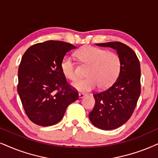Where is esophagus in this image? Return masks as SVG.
<instances>
[{
	"mask_svg": "<svg viewBox=\"0 0 158 158\" xmlns=\"http://www.w3.org/2000/svg\"><path fill=\"white\" fill-rule=\"evenodd\" d=\"M85 93H79V98H84L85 96Z\"/></svg>",
	"mask_w": 158,
	"mask_h": 158,
	"instance_id": "obj_1",
	"label": "esophagus"
}]
</instances>
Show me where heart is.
I'll return each mask as SVG.
<instances>
[{
  "label": "heart",
  "mask_w": 158,
  "mask_h": 158,
  "mask_svg": "<svg viewBox=\"0 0 158 158\" xmlns=\"http://www.w3.org/2000/svg\"><path fill=\"white\" fill-rule=\"evenodd\" d=\"M77 56L85 64L89 65L87 78L78 79L72 83L73 88L80 92H89L98 85L101 89L107 88L119 77L122 69L121 57L114 52L107 51L91 46H86L79 49ZM63 75L69 80L77 78V69L73 59L66 56L61 62Z\"/></svg>",
  "instance_id": "b5f03b06"
}]
</instances>
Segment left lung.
I'll use <instances>...</instances> for the list:
<instances>
[{"mask_svg": "<svg viewBox=\"0 0 158 158\" xmlns=\"http://www.w3.org/2000/svg\"><path fill=\"white\" fill-rule=\"evenodd\" d=\"M111 47L120 56V73L112 85L93 94L95 104L89 114L94 126L110 131L122 126L133 114L141 94L140 63L134 51L118 41L96 44Z\"/></svg>", "mask_w": 158, "mask_h": 158, "instance_id": "1", "label": "left lung"}]
</instances>
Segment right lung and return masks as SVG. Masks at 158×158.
Segmentation results:
<instances>
[{
    "instance_id": "right-lung-1",
    "label": "right lung",
    "mask_w": 158,
    "mask_h": 158,
    "mask_svg": "<svg viewBox=\"0 0 158 158\" xmlns=\"http://www.w3.org/2000/svg\"><path fill=\"white\" fill-rule=\"evenodd\" d=\"M71 44L47 41L30 47L18 70L17 92L30 120L50 126L62 119L67 107L79 98L78 92L67 82L61 62Z\"/></svg>"
}]
</instances>
